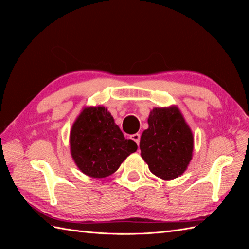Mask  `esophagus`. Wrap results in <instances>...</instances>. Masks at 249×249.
<instances>
[{
  "mask_svg": "<svg viewBox=\"0 0 249 249\" xmlns=\"http://www.w3.org/2000/svg\"><path fill=\"white\" fill-rule=\"evenodd\" d=\"M131 139L134 140L135 142H136L137 145H139V142H140V134H133V135H131Z\"/></svg>",
  "mask_w": 249,
  "mask_h": 249,
  "instance_id": "1",
  "label": "esophagus"
}]
</instances>
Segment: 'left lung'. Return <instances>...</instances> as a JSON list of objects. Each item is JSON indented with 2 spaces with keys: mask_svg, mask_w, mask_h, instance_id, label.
<instances>
[{
  "mask_svg": "<svg viewBox=\"0 0 249 249\" xmlns=\"http://www.w3.org/2000/svg\"><path fill=\"white\" fill-rule=\"evenodd\" d=\"M148 129L140 138L142 159L158 178L171 180L180 177L190 164L194 137L178 106L154 108Z\"/></svg>",
  "mask_w": 249,
  "mask_h": 249,
  "instance_id": "8db88e82",
  "label": "left lung"
}]
</instances>
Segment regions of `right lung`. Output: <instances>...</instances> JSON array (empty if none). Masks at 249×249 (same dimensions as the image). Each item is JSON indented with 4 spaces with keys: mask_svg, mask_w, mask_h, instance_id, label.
Returning a JSON list of instances; mask_svg holds the SVG:
<instances>
[{
    "mask_svg": "<svg viewBox=\"0 0 249 249\" xmlns=\"http://www.w3.org/2000/svg\"><path fill=\"white\" fill-rule=\"evenodd\" d=\"M71 154L84 175L103 178L111 176L137 144L125 139L111 113L103 106L83 108L70 134Z\"/></svg>",
    "mask_w": 249,
    "mask_h": 249,
    "instance_id": "obj_1",
    "label": "right lung"
}]
</instances>
